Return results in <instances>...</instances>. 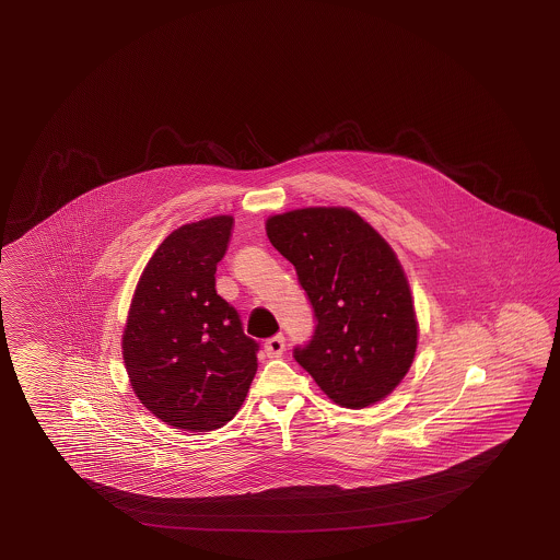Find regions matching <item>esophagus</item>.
I'll return each instance as SVG.
<instances>
[{
	"label": "esophagus",
	"instance_id": "34e87169",
	"mask_svg": "<svg viewBox=\"0 0 560 560\" xmlns=\"http://www.w3.org/2000/svg\"><path fill=\"white\" fill-rule=\"evenodd\" d=\"M264 350H266L268 358L282 357V352H284V336H282V334H276L270 340H266Z\"/></svg>",
	"mask_w": 560,
	"mask_h": 560
}]
</instances>
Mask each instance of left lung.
Here are the masks:
<instances>
[{
  "label": "left lung",
  "instance_id": "1",
  "mask_svg": "<svg viewBox=\"0 0 560 560\" xmlns=\"http://www.w3.org/2000/svg\"><path fill=\"white\" fill-rule=\"evenodd\" d=\"M266 234L296 268L316 328L294 358L336 405L364 408L405 378L418 345L405 270L381 234L348 208L272 215Z\"/></svg>",
  "mask_w": 560,
  "mask_h": 560
}]
</instances>
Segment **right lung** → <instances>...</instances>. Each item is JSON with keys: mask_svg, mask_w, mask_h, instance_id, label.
<instances>
[{"mask_svg": "<svg viewBox=\"0 0 560 560\" xmlns=\"http://www.w3.org/2000/svg\"><path fill=\"white\" fill-rule=\"evenodd\" d=\"M234 218L174 230L131 298L121 350L136 396L170 427L208 432L236 417L258 370V342L215 292Z\"/></svg>", "mask_w": 560, "mask_h": 560, "instance_id": "right-lung-1", "label": "right lung"}]
</instances>
